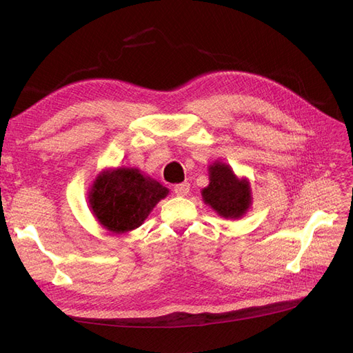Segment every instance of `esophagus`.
I'll return each mask as SVG.
<instances>
[{"instance_id": "obj_1", "label": "esophagus", "mask_w": 353, "mask_h": 353, "mask_svg": "<svg viewBox=\"0 0 353 353\" xmlns=\"http://www.w3.org/2000/svg\"><path fill=\"white\" fill-rule=\"evenodd\" d=\"M174 193H175L176 196H181V197H184V196H187V194L190 193V184H188V183H183V184H176V185L174 187Z\"/></svg>"}]
</instances>
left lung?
Returning a JSON list of instances; mask_svg holds the SVG:
<instances>
[{
  "mask_svg": "<svg viewBox=\"0 0 353 353\" xmlns=\"http://www.w3.org/2000/svg\"><path fill=\"white\" fill-rule=\"evenodd\" d=\"M209 172L210 183L203 190V200L223 218H240L252 200L248 181L239 179L225 163H213Z\"/></svg>",
  "mask_w": 353,
  "mask_h": 353,
  "instance_id": "1",
  "label": "left lung"
}]
</instances>
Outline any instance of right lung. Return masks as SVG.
Instances as JSON below:
<instances>
[{"label": "right lung", "mask_w": 353, "mask_h": 353, "mask_svg": "<svg viewBox=\"0 0 353 353\" xmlns=\"http://www.w3.org/2000/svg\"><path fill=\"white\" fill-rule=\"evenodd\" d=\"M169 190L134 168H117L97 176L90 205L99 222L113 232L138 228Z\"/></svg>", "instance_id": "right-lung-1"}]
</instances>
